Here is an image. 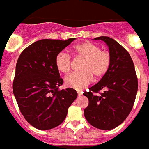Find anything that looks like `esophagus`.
Here are the masks:
<instances>
[{
    "instance_id": "esophagus-1",
    "label": "esophagus",
    "mask_w": 149,
    "mask_h": 149,
    "mask_svg": "<svg viewBox=\"0 0 149 149\" xmlns=\"http://www.w3.org/2000/svg\"><path fill=\"white\" fill-rule=\"evenodd\" d=\"M82 93H83V92H82L81 91H78V95L79 96V97H80V96H81Z\"/></svg>"
}]
</instances>
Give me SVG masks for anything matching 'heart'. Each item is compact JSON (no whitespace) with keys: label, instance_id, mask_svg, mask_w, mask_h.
<instances>
[{"label":"heart","instance_id":"obj_1","mask_svg":"<svg viewBox=\"0 0 149 149\" xmlns=\"http://www.w3.org/2000/svg\"><path fill=\"white\" fill-rule=\"evenodd\" d=\"M73 52L83 58L79 72L71 74L65 78V84L69 88L81 90L88 86L93 80L103 78L111 65V54L106 50L100 49L98 45L91 42H83L73 47ZM55 66L61 73H68L71 68L70 55L65 52L58 53L55 57Z\"/></svg>","mask_w":149,"mask_h":149}]
</instances>
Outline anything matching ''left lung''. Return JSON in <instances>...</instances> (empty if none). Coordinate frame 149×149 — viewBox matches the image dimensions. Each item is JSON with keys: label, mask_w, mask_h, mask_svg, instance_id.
I'll use <instances>...</instances> for the list:
<instances>
[{"label": "left lung", "mask_w": 149, "mask_h": 149, "mask_svg": "<svg viewBox=\"0 0 149 149\" xmlns=\"http://www.w3.org/2000/svg\"><path fill=\"white\" fill-rule=\"evenodd\" d=\"M95 40H102L108 46L111 65L106 74L83 94L89 102L84 115L95 128L111 130L121 125L132 109L138 78L132 59L122 45L109 37Z\"/></svg>", "instance_id": "obj_1"}]
</instances>
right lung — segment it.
<instances>
[{
	"label": "right lung",
	"mask_w": 149,
	"mask_h": 149,
	"mask_svg": "<svg viewBox=\"0 0 149 149\" xmlns=\"http://www.w3.org/2000/svg\"><path fill=\"white\" fill-rule=\"evenodd\" d=\"M74 39L38 41L26 47L17 61L13 92L21 114L38 129L61 125L77 98L74 89L59 90L63 79L54 63L56 55Z\"/></svg>",
	"instance_id": "obj_1"
}]
</instances>
